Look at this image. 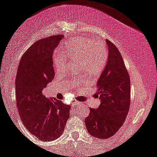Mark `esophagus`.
I'll list each match as a JSON object with an SVG mask.
<instances>
[{"label": "esophagus", "mask_w": 157, "mask_h": 157, "mask_svg": "<svg viewBox=\"0 0 157 157\" xmlns=\"http://www.w3.org/2000/svg\"><path fill=\"white\" fill-rule=\"evenodd\" d=\"M71 105H80V102H77V101H76V102H72V104H71Z\"/></svg>", "instance_id": "esophagus-1"}]
</instances>
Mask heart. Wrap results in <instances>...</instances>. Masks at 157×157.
<instances>
[{"mask_svg": "<svg viewBox=\"0 0 157 157\" xmlns=\"http://www.w3.org/2000/svg\"><path fill=\"white\" fill-rule=\"evenodd\" d=\"M62 51L57 50L53 56V66L55 71H64L68 65V59L78 60L80 67L92 75L102 72L107 62V52L105 44L95 38H77L71 40ZM74 82H69L71 85Z\"/></svg>", "mask_w": 157, "mask_h": 157, "instance_id": "b5f03b06", "label": "heart"}]
</instances>
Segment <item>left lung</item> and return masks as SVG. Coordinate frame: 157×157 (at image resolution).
<instances>
[{
  "mask_svg": "<svg viewBox=\"0 0 157 157\" xmlns=\"http://www.w3.org/2000/svg\"><path fill=\"white\" fill-rule=\"evenodd\" d=\"M108 60L97 82L95 98L98 108L90 109L85 119L86 129L92 136L108 139L123 124L130 105V80L124 62L116 46L106 40Z\"/></svg>",
  "mask_w": 157,
  "mask_h": 157,
  "instance_id": "left-lung-1",
  "label": "left lung"
}]
</instances>
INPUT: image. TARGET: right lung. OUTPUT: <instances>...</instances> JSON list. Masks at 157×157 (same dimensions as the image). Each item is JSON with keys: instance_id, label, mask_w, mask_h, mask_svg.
I'll return each instance as SVG.
<instances>
[{"instance_id": "1", "label": "right lung", "mask_w": 157, "mask_h": 157, "mask_svg": "<svg viewBox=\"0 0 157 157\" xmlns=\"http://www.w3.org/2000/svg\"><path fill=\"white\" fill-rule=\"evenodd\" d=\"M62 38L56 35L31 45L21 59L15 79L16 102L24 126L44 142L61 136L69 118L70 105L43 93L55 77L52 56Z\"/></svg>"}]
</instances>
